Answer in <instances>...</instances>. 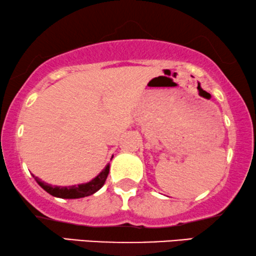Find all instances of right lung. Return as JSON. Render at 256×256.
I'll return each instance as SVG.
<instances>
[{
  "label": "right lung",
  "instance_id": "add662e5",
  "mask_svg": "<svg viewBox=\"0 0 256 256\" xmlns=\"http://www.w3.org/2000/svg\"><path fill=\"white\" fill-rule=\"evenodd\" d=\"M110 173V163L102 169L100 174L98 176H95L93 180L89 181L87 184H81L78 186H52L44 182V181H40L38 178H34L36 181L42 188H44L48 194L57 196V198H63V199H78V198H84V196L94 194L95 192H98V190L104 184L107 176ZM34 176V175H33Z\"/></svg>",
  "mask_w": 256,
  "mask_h": 256
}]
</instances>
